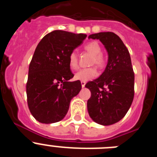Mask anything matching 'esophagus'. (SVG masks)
Wrapping results in <instances>:
<instances>
[{"label": "esophagus", "mask_w": 157, "mask_h": 157, "mask_svg": "<svg viewBox=\"0 0 157 157\" xmlns=\"http://www.w3.org/2000/svg\"><path fill=\"white\" fill-rule=\"evenodd\" d=\"M81 84H82V87H85L86 82H84V81H81Z\"/></svg>", "instance_id": "obj_1"}]
</instances>
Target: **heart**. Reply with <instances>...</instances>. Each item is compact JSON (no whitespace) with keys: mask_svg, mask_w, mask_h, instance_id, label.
Returning a JSON list of instances; mask_svg holds the SVG:
<instances>
[{"mask_svg":"<svg viewBox=\"0 0 157 157\" xmlns=\"http://www.w3.org/2000/svg\"><path fill=\"white\" fill-rule=\"evenodd\" d=\"M86 51L93 55L91 59V64H95L99 68H103L105 66L106 60L102 55V49L101 45L97 41H91L85 45ZM69 65L71 69H77L78 67V58L76 52H72L69 56ZM98 75V71L94 67L83 68L77 71L75 75V78L79 81L86 82L95 78Z\"/></svg>","mask_w":157,"mask_h":157,"instance_id":"b5f03b06","label":"heart"}]
</instances>
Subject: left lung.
<instances>
[{"mask_svg":"<svg viewBox=\"0 0 157 157\" xmlns=\"http://www.w3.org/2000/svg\"><path fill=\"white\" fill-rule=\"evenodd\" d=\"M89 38L99 39L109 54L105 71L86 84L91 92L87 101L89 115L101 125H112L125 116L134 99V73L130 53L113 32L90 34Z\"/></svg>","mask_w":157,"mask_h":157,"instance_id":"8db88e82","label":"left lung"}]
</instances>
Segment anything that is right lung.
<instances>
[{
    "label": "right lung",
    "mask_w": 157,
    "mask_h": 157,
    "mask_svg": "<svg viewBox=\"0 0 157 157\" xmlns=\"http://www.w3.org/2000/svg\"><path fill=\"white\" fill-rule=\"evenodd\" d=\"M86 34L54 30L43 37L36 47L27 82V105L32 116L42 123L63 120L71 100L81 90L74 77L69 56L84 41Z\"/></svg>",
    "instance_id": "add662e5"
}]
</instances>
